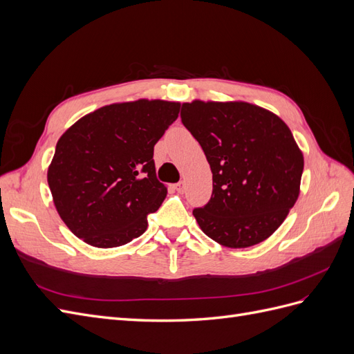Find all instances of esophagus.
<instances>
[{"mask_svg": "<svg viewBox=\"0 0 354 354\" xmlns=\"http://www.w3.org/2000/svg\"><path fill=\"white\" fill-rule=\"evenodd\" d=\"M174 189L178 192V194H183V190H185V183H183V181H180V183L174 185Z\"/></svg>", "mask_w": 354, "mask_h": 354, "instance_id": "1", "label": "esophagus"}]
</instances>
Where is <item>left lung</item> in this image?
<instances>
[{
    "label": "left lung",
    "instance_id": "left-lung-1",
    "mask_svg": "<svg viewBox=\"0 0 354 354\" xmlns=\"http://www.w3.org/2000/svg\"><path fill=\"white\" fill-rule=\"evenodd\" d=\"M181 121L199 142L212 173V196L194 216L227 248L266 241L299 195L304 156L276 113L248 102L183 103Z\"/></svg>",
    "mask_w": 354,
    "mask_h": 354
}]
</instances>
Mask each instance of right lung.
I'll return each mask as SVG.
<instances>
[{"mask_svg": "<svg viewBox=\"0 0 354 354\" xmlns=\"http://www.w3.org/2000/svg\"><path fill=\"white\" fill-rule=\"evenodd\" d=\"M180 102L138 99L102 106L62 134L47 171L53 202L75 236L115 248L147 229L167 196L155 174L153 146Z\"/></svg>", "mask_w": 354, "mask_h": 354, "instance_id": "right-lung-1", "label": "right lung"}]
</instances>
